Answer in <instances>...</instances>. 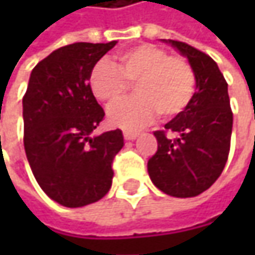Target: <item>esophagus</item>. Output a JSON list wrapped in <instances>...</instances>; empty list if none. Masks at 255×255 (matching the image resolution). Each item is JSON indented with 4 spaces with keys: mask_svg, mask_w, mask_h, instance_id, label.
<instances>
[{
    "mask_svg": "<svg viewBox=\"0 0 255 255\" xmlns=\"http://www.w3.org/2000/svg\"><path fill=\"white\" fill-rule=\"evenodd\" d=\"M137 135H138L137 131H131V129H126V131H124V138H126V140H134Z\"/></svg>",
    "mask_w": 255,
    "mask_h": 255,
    "instance_id": "obj_1",
    "label": "esophagus"
}]
</instances>
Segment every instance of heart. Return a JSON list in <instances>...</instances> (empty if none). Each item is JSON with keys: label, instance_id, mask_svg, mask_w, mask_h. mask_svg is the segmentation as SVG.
Returning a JSON list of instances; mask_svg holds the SVG:
<instances>
[{"label": "heart", "instance_id": "obj_1", "mask_svg": "<svg viewBox=\"0 0 255 255\" xmlns=\"http://www.w3.org/2000/svg\"><path fill=\"white\" fill-rule=\"evenodd\" d=\"M94 97L105 103L118 102L134 84L137 96L109 108L108 120L121 128H138L152 123L159 114L162 120L181 115L190 105L196 75L190 62L168 50L140 44L118 54V65L99 60L88 77Z\"/></svg>", "mask_w": 255, "mask_h": 255}]
</instances>
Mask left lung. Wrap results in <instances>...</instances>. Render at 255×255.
<instances>
[{"label": "left lung", "instance_id": "1", "mask_svg": "<svg viewBox=\"0 0 255 255\" xmlns=\"http://www.w3.org/2000/svg\"><path fill=\"white\" fill-rule=\"evenodd\" d=\"M187 57L196 75V93L187 109L158 129V150L147 161L153 184L176 198H192L220 177L229 156L233 114L228 82L204 51L168 41Z\"/></svg>", "mask_w": 255, "mask_h": 255}]
</instances>
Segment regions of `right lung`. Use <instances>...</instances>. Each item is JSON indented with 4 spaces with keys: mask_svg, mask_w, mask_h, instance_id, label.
<instances>
[{
    "mask_svg": "<svg viewBox=\"0 0 255 255\" xmlns=\"http://www.w3.org/2000/svg\"><path fill=\"white\" fill-rule=\"evenodd\" d=\"M117 41L75 42L42 59L23 96V144L41 189L77 208L102 199L112 186L114 158L124 146L120 128L91 135L105 118L90 90L91 68Z\"/></svg>",
    "mask_w": 255,
    "mask_h": 255,
    "instance_id": "1",
    "label": "right lung"
}]
</instances>
